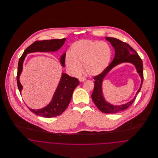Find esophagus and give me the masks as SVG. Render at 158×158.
<instances>
[{"label":"esophagus","mask_w":158,"mask_h":158,"mask_svg":"<svg viewBox=\"0 0 158 158\" xmlns=\"http://www.w3.org/2000/svg\"><path fill=\"white\" fill-rule=\"evenodd\" d=\"M79 81H80V82H83V81H85L86 80V78H85V77H80V78H79Z\"/></svg>","instance_id":"1"}]
</instances>
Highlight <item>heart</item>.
<instances>
[{"instance_id": "obj_1", "label": "heart", "mask_w": 158, "mask_h": 158, "mask_svg": "<svg viewBox=\"0 0 158 158\" xmlns=\"http://www.w3.org/2000/svg\"><path fill=\"white\" fill-rule=\"evenodd\" d=\"M111 58V50L106 42L81 40L71 45L65 57V63L75 75L80 73L83 65L88 74L95 76L108 67Z\"/></svg>"}]
</instances>
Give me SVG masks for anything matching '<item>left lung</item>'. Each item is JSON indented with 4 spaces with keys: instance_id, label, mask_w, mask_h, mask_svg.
I'll return each instance as SVG.
<instances>
[{
    "instance_id": "8db88e82",
    "label": "left lung",
    "mask_w": 158,
    "mask_h": 158,
    "mask_svg": "<svg viewBox=\"0 0 158 158\" xmlns=\"http://www.w3.org/2000/svg\"><path fill=\"white\" fill-rule=\"evenodd\" d=\"M106 40L109 41L114 48V58L110 64L102 73L94 78L95 85L91 97L95 105L102 113L114 114L127 109L135 100L143 83V63L137 53L127 43H123L118 39L110 37H106ZM122 63H131L135 66L137 73L141 77V83L135 96L131 101L125 104L114 106L107 102L105 99L102 93V85L104 79L113 68Z\"/></svg>"
}]
</instances>
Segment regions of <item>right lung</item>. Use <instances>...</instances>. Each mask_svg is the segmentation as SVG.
<instances>
[{"instance_id":"1","label":"right lung","mask_w":158,"mask_h":158,"mask_svg":"<svg viewBox=\"0 0 158 158\" xmlns=\"http://www.w3.org/2000/svg\"><path fill=\"white\" fill-rule=\"evenodd\" d=\"M65 41L66 38L35 41L25 50L19 60L18 67L17 83L21 94L23 86L20 83L19 77L23 72V64L27 55L34 52H57L63 45ZM65 57L66 52H64L60 58V64L63 67L65 66ZM79 84L80 82L77 78L70 77L67 73H62L60 82L50 102L45 107L41 109L33 110L28 106V108L31 112L41 117L50 118L60 115L68 108L72 98L73 92Z\"/></svg>"}]
</instances>
